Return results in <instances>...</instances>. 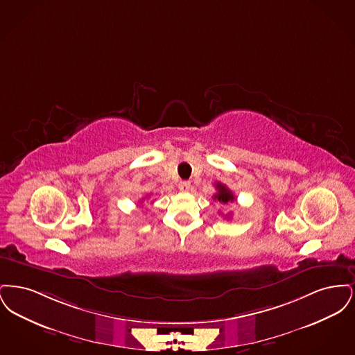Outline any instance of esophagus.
Here are the masks:
<instances>
[{
    "label": "esophagus",
    "mask_w": 355,
    "mask_h": 355,
    "mask_svg": "<svg viewBox=\"0 0 355 355\" xmlns=\"http://www.w3.org/2000/svg\"><path fill=\"white\" fill-rule=\"evenodd\" d=\"M190 181H181L180 184H178V187H180V190L181 191H187L189 189H190Z\"/></svg>",
    "instance_id": "obj_1"
}]
</instances>
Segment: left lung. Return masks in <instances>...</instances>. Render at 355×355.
Returning <instances> with one entry per match:
<instances>
[{
	"label": "left lung",
	"instance_id": "8db88e82",
	"mask_svg": "<svg viewBox=\"0 0 355 355\" xmlns=\"http://www.w3.org/2000/svg\"><path fill=\"white\" fill-rule=\"evenodd\" d=\"M216 189L218 190V191L214 194V200H216V201H218V202L220 203L233 202V201H234L233 193H232L226 186L223 185V184L217 182V184H216Z\"/></svg>",
	"mask_w": 355,
	"mask_h": 355
}]
</instances>
